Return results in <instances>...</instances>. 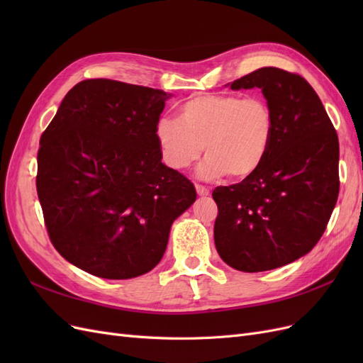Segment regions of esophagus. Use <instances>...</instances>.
Segmentation results:
<instances>
[{
	"instance_id": "esophagus-1",
	"label": "esophagus",
	"mask_w": 363,
	"mask_h": 363,
	"mask_svg": "<svg viewBox=\"0 0 363 363\" xmlns=\"http://www.w3.org/2000/svg\"><path fill=\"white\" fill-rule=\"evenodd\" d=\"M195 189H196V194H199L200 196H207L208 194H211V191H208L206 186H201V184H195Z\"/></svg>"
}]
</instances>
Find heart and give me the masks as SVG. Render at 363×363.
<instances>
[{"label": "heart", "mask_w": 363, "mask_h": 363, "mask_svg": "<svg viewBox=\"0 0 363 363\" xmlns=\"http://www.w3.org/2000/svg\"><path fill=\"white\" fill-rule=\"evenodd\" d=\"M274 135V115L259 96L206 94L180 106V119L163 116L155 136L163 162L183 171L200 159L199 177L215 180L228 175L242 180L265 160Z\"/></svg>", "instance_id": "b5f03b06"}]
</instances>
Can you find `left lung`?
<instances>
[{"label": "left lung", "mask_w": 363, "mask_h": 363, "mask_svg": "<svg viewBox=\"0 0 363 363\" xmlns=\"http://www.w3.org/2000/svg\"><path fill=\"white\" fill-rule=\"evenodd\" d=\"M228 86L259 87L274 115V135L255 174L212 192L215 247L238 271L276 269L307 255L332 216L339 194L337 135L300 75L267 67Z\"/></svg>", "instance_id": "left-lung-1"}]
</instances>
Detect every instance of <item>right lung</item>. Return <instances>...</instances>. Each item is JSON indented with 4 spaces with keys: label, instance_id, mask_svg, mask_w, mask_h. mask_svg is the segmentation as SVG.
I'll use <instances>...</instances> for the list:
<instances>
[{
    "label": "right lung",
    "instance_id": "1",
    "mask_svg": "<svg viewBox=\"0 0 363 363\" xmlns=\"http://www.w3.org/2000/svg\"><path fill=\"white\" fill-rule=\"evenodd\" d=\"M172 94L96 79L75 84L40 136L36 188L51 242L92 276L155 268L172 223L196 200L162 163L155 127Z\"/></svg>",
    "mask_w": 363,
    "mask_h": 363
}]
</instances>
